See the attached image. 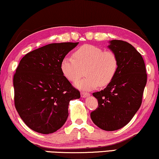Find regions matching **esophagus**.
Instances as JSON below:
<instances>
[{
  "label": "esophagus",
  "instance_id": "34e87169",
  "mask_svg": "<svg viewBox=\"0 0 159 159\" xmlns=\"http://www.w3.org/2000/svg\"><path fill=\"white\" fill-rule=\"evenodd\" d=\"M89 95H90V93L88 92H85V91H82V92L80 93V96H81V97H83V98L88 97V96H89Z\"/></svg>",
  "mask_w": 159,
  "mask_h": 159
}]
</instances>
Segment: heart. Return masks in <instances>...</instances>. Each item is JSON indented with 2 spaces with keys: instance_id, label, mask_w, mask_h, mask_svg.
Masks as SVG:
<instances>
[{
  "instance_id": "1",
  "label": "heart",
  "mask_w": 159,
  "mask_h": 159,
  "mask_svg": "<svg viewBox=\"0 0 159 159\" xmlns=\"http://www.w3.org/2000/svg\"><path fill=\"white\" fill-rule=\"evenodd\" d=\"M73 57L62 60L61 70L68 80L75 82L81 77L84 69L86 76L75 83L78 88L90 90L98 86H106L115 77L118 59L111 50H103L99 47L84 44L78 49Z\"/></svg>"
}]
</instances>
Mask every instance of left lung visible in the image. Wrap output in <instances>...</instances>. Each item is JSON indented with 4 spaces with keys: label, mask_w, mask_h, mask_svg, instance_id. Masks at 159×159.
<instances>
[{
    "label": "left lung",
    "mask_w": 159,
    "mask_h": 159,
    "mask_svg": "<svg viewBox=\"0 0 159 159\" xmlns=\"http://www.w3.org/2000/svg\"><path fill=\"white\" fill-rule=\"evenodd\" d=\"M109 48L117 57V70L104 90L93 93L98 107L91 118L99 128L113 131L125 126L139 109L147 73L141 55L128 42L111 40Z\"/></svg>",
    "instance_id": "obj_1"
}]
</instances>
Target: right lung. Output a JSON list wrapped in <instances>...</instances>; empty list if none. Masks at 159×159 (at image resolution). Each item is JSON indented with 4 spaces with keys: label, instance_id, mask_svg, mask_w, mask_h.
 <instances>
[{
    "label": "right lung",
    "instance_id": "right-lung-1",
    "mask_svg": "<svg viewBox=\"0 0 159 159\" xmlns=\"http://www.w3.org/2000/svg\"><path fill=\"white\" fill-rule=\"evenodd\" d=\"M79 42L52 43L22 57L13 75L14 105L22 120L37 133L50 134L66 122L70 100L80 91L64 76L61 62Z\"/></svg>",
    "mask_w": 159,
    "mask_h": 159
}]
</instances>
